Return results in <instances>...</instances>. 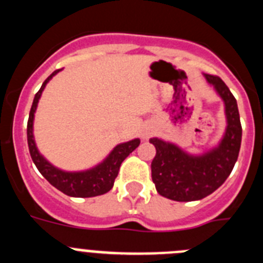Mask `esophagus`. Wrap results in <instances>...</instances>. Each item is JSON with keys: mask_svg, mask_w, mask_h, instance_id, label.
<instances>
[{"mask_svg": "<svg viewBox=\"0 0 263 263\" xmlns=\"http://www.w3.org/2000/svg\"><path fill=\"white\" fill-rule=\"evenodd\" d=\"M142 137H143V138H147V137H148V133H147V132H145V133L142 134Z\"/></svg>", "mask_w": 263, "mask_h": 263, "instance_id": "1", "label": "esophagus"}]
</instances>
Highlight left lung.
<instances>
[{"mask_svg":"<svg viewBox=\"0 0 263 263\" xmlns=\"http://www.w3.org/2000/svg\"><path fill=\"white\" fill-rule=\"evenodd\" d=\"M225 105L227 129L221 142L201 155L187 154L174 143L152 138L157 154L152 178L158 194L175 201H195L215 192L231 175L241 147L242 127L237 101L218 76L204 75Z\"/></svg>","mask_w":263,"mask_h":263,"instance_id":"8db88e82","label":"left lung"}]
</instances>
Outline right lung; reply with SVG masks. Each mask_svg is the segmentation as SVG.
<instances>
[{"label": "right lung", "mask_w": 263, "mask_h": 263, "mask_svg": "<svg viewBox=\"0 0 263 263\" xmlns=\"http://www.w3.org/2000/svg\"><path fill=\"white\" fill-rule=\"evenodd\" d=\"M60 69L53 71L50 76L42 84L41 89L36 92L34 101H32L31 109H30L29 121H27V143H29V152L31 159L39 173L45 176L50 184L58 188L63 194L68 195L72 197H93L99 195H104L109 192L115 184V179L118 175L121 163L124 162L125 158L133 153L139 146L138 138L132 139L129 142L120 143L111 150L110 154L105 158L100 164L93 168L87 171H79V173H67L63 170L57 168L55 166L47 162L42 157L41 153L36 148L34 134H32V124H34V113L38 106V101L42 96V92L45 89L46 84L55 76Z\"/></svg>", "instance_id": "right-lung-1"}]
</instances>
